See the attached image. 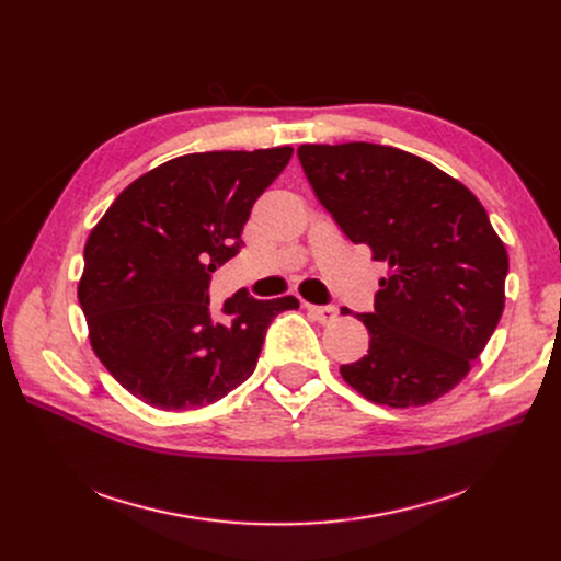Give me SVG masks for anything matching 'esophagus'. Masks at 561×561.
<instances>
[{
	"label": "esophagus",
	"instance_id": "34e87169",
	"mask_svg": "<svg viewBox=\"0 0 561 561\" xmlns=\"http://www.w3.org/2000/svg\"><path fill=\"white\" fill-rule=\"evenodd\" d=\"M307 311L313 320H318L320 325H332L339 316L336 307H316V305H307Z\"/></svg>",
	"mask_w": 561,
	"mask_h": 561
}]
</instances>
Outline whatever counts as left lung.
<instances>
[{
    "label": "left lung",
    "instance_id": "obj_1",
    "mask_svg": "<svg viewBox=\"0 0 561 561\" xmlns=\"http://www.w3.org/2000/svg\"><path fill=\"white\" fill-rule=\"evenodd\" d=\"M298 157L347 239L389 268L375 311L357 316L368 355L341 366V377L366 400L396 409L446 396L505 309L510 259L484 206L455 176L398 147L307 142Z\"/></svg>",
    "mask_w": 561,
    "mask_h": 561
}]
</instances>
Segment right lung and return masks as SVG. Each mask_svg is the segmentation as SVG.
I'll list each match as a JSON object with an SVG mask.
<instances>
[{
  "label": "right lung",
  "mask_w": 561,
  "mask_h": 561,
  "mask_svg": "<svg viewBox=\"0 0 561 561\" xmlns=\"http://www.w3.org/2000/svg\"><path fill=\"white\" fill-rule=\"evenodd\" d=\"M293 147L199 152L140 174L88 233L77 286L98 359L134 398L163 411L218 402L252 375L286 296L233 293L216 316L211 273L241 248L254 199Z\"/></svg>",
  "instance_id": "1"
}]
</instances>
